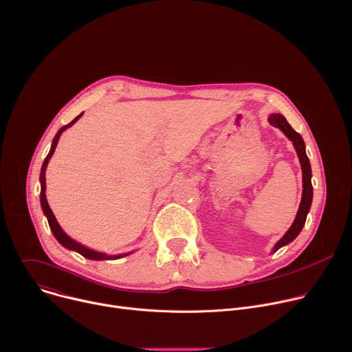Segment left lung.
<instances>
[{"mask_svg":"<svg viewBox=\"0 0 352 352\" xmlns=\"http://www.w3.org/2000/svg\"><path fill=\"white\" fill-rule=\"evenodd\" d=\"M268 122L271 123V126H274V127L279 129L280 131H283V134L293 142L294 149L297 152V156L300 159L301 170H302V196H301V203H300L297 215L294 218V222L292 223L289 230L285 233L283 238L274 246L272 252L275 253L280 248H283V246L289 245L290 242H293L298 236V233L301 232V229H302V226L305 223L307 214L309 212L311 203H312V184H311L312 173H311V164H309L308 156L305 153V144L302 141V137L292 129V126L287 123V120L279 113H272L268 117Z\"/></svg>","mask_w":352,"mask_h":352,"instance_id":"1","label":"left lung"}]
</instances>
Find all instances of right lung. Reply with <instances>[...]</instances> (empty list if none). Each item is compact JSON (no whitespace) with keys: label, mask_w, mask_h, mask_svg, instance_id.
Returning a JSON list of instances; mask_svg holds the SVG:
<instances>
[{"label":"right lung","mask_w":352,"mask_h":352,"mask_svg":"<svg viewBox=\"0 0 352 352\" xmlns=\"http://www.w3.org/2000/svg\"><path fill=\"white\" fill-rule=\"evenodd\" d=\"M81 116H82V113H81L80 116H77L73 122H70L69 124L63 126V127L56 133V135H55V138H54V141H52L51 151H50V153L47 155L44 163H43L41 174H40V182H41V193H40L41 208H43L44 214L47 215V219H48V223H50V228H51V230H52V233H54V236L56 238V241H58L63 248H66V249H69V250H74V252L80 253L82 257H85V258H88V260H98V261H103V260H117V258L126 257V256H129V254H131V253L117 254V256H107V254H104V253L94 252V250H91V249H88V248H85V246L77 243L76 241H73L70 236H67L66 233L63 232V229H62L60 225L58 223V221H56V218H55V215H54V212H52V210H51V207H50V204H48V201H47V196H45V189H47V185H45V170H47L48 162H50V159L52 157V155H54V152H55V148H56V145H58V141H59L62 133H63L66 129H69L70 126H73V124L80 119Z\"/></svg>","instance_id":"right-lung-1"}]
</instances>
